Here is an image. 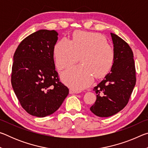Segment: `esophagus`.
<instances>
[{
	"mask_svg": "<svg viewBox=\"0 0 148 148\" xmlns=\"http://www.w3.org/2000/svg\"><path fill=\"white\" fill-rule=\"evenodd\" d=\"M69 92H70V94H77V93H78L79 91H76V90H74L73 89H70Z\"/></svg>",
	"mask_w": 148,
	"mask_h": 148,
	"instance_id": "1",
	"label": "esophagus"
}]
</instances>
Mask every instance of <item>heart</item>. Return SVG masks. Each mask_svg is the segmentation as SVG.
<instances>
[{"label":"heart","instance_id":"1","mask_svg":"<svg viewBox=\"0 0 148 148\" xmlns=\"http://www.w3.org/2000/svg\"><path fill=\"white\" fill-rule=\"evenodd\" d=\"M82 64L62 74L64 84L73 89L86 88L93 82V76L101 77L109 72L115 60L113 47L97 32L77 31L71 41L62 38L54 47L55 64L59 70L72 66L78 61Z\"/></svg>","mask_w":148,"mask_h":148}]
</instances>
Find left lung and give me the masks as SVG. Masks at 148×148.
I'll return each mask as SVG.
<instances>
[{
  "label": "left lung",
  "mask_w": 148,
  "mask_h": 148,
  "mask_svg": "<svg viewBox=\"0 0 148 148\" xmlns=\"http://www.w3.org/2000/svg\"><path fill=\"white\" fill-rule=\"evenodd\" d=\"M110 34L114 44L115 60L110 72L94 87L97 100L90 108L92 113L101 117L113 116L126 106L136 80L131 47L117 35Z\"/></svg>",
  "instance_id": "left-lung-1"
}]
</instances>
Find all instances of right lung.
Returning a JSON list of instances; mask_svg holds the SVG:
<instances>
[{
  "instance_id": "obj_1",
  "label": "right lung",
  "mask_w": 148,
  "mask_h": 148,
  "mask_svg": "<svg viewBox=\"0 0 148 148\" xmlns=\"http://www.w3.org/2000/svg\"><path fill=\"white\" fill-rule=\"evenodd\" d=\"M57 36L54 30H39L23 39L14 55L12 86L20 104L32 116L53 114L69 95L55 67Z\"/></svg>"
}]
</instances>
